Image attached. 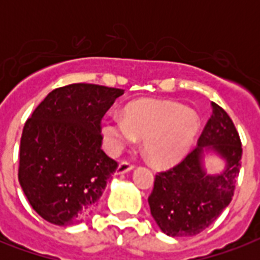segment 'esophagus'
Instances as JSON below:
<instances>
[{
	"label": "esophagus",
	"instance_id": "esophagus-1",
	"mask_svg": "<svg viewBox=\"0 0 260 260\" xmlns=\"http://www.w3.org/2000/svg\"><path fill=\"white\" fill-rule=\"evenodd\" d=\"M134 169V165L128 160H122L120 165L117 166V170H116V174H124V173H128Z\"/></svg>",
	"mask_w": 260,
	"mask_h": 260
}]
</instances>
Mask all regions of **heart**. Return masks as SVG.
Instances as JSON below:
<instances>
[{
  "mask_svg": "<svg viewBox=\"0 0 260 260\" xmlns=\"http://www.w3.org/2000/svg\"><path fill=\"white\" fill-rule=\"evenodd\" d=\"M200 129L193 110L170 101L140 100L131 102L122 116H109L102 135L112 154H118L136 138H143L148 158L156 165H170L186 154Z\"/></svg>",
  "mask_w": 260,
  "mask_h": 260,
  "instance_id": "1",
  "label": "heart"
}]
</instances>
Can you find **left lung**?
Here are the masks:
<instances>
[{
    "label": "left lung",
    "instance_id": "1",
    "mask_svg": "<svg viewBox=\"0 0 260 260\" xmlns=\"http://www.w3.org/2000/svg\"><path fill=\"white\" fill-rule=\"evenodd\" d=\"M197 147L181 162L155 175L148 197L152 217L169 236H194L206 230L230 205L242 167V140L225 110L210 104ZM204 146L226 159L227 169L218 176H208L202 169Z\"/></svg>",
    "mask_w": 260,
    "mask_h": 260
}]
</instances>
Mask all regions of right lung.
I'll list each match as a JSON object with an SVG mask.
<instances>
[{
  "label": "right lung",
  "instance_id": "obj_1",
  "mask_svg": "<svg viewBox=\"0 0 260 260\" xmlns=\"http://www.w3.org/2000/svg\"><path fill=\"white\" fill-rule=\"evenodd\" d=\"M122 89L71 83L48 93L25 121L18 182L36 213L55 225L91 213L118 163L101 148L102 117Z\"/></svg>",
  "mask_w": 260,
  "mask_h": 260
}]
</instances>
